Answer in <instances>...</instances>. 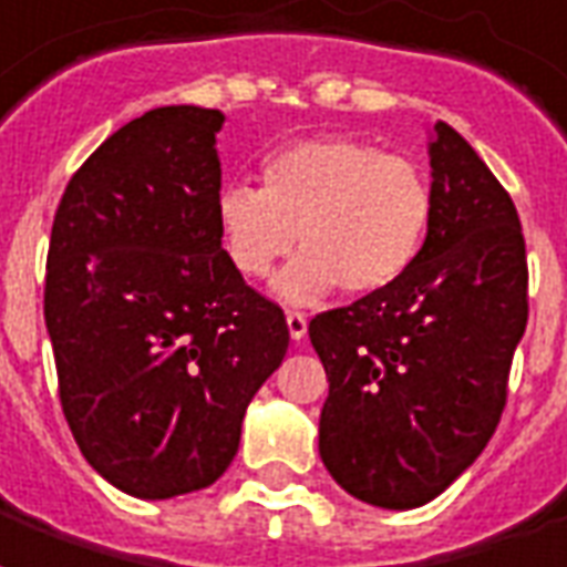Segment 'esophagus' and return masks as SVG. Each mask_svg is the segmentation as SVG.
<instances>
[{
  "instance_id": "esophagus-1",
  "label": "esophagus",
  "mask_w": 567,
  "mask_h": 567,
  "mask_svg": "<svg viewBox=\"0 0 567 567\" xmlns=\"http://www.w3.org/2000/svg\"><path fill=\"white\" fill-rule=\"evenodd\" d=\"M285 324H288V333H291V339H295V342H303V337H306V318L300 316V312H288V318H285Z\"/></svg>"
}]
</instances>
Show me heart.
Listing matches in <instances>:
<instances>
[{"label": "heart", "mask_w": 567, "mask_h": 567, "mask_svg": "<svg viewBox=\"0 0 567 567\" xmlns=\"http://www.w3.org/2000/svg\"><path fill=\"white\" fill-rule=\"evenodd\" d=\"M261 177L264 188H221L216 228L246 279H264L297 237L303 251L272 279L282 303H316L337 285L351 297L381 295L409 276L433 228L426 174L367 141H297L264 158Z\"/></svg>", "instance_id": "b5f03b06"}]
</instances>
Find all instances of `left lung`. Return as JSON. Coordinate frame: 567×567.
I'll return each mask as SVG.
<instances>
[{
  "instance_id": "1",
  "label": "left lung",
  "mask_w": 567,
  "mask_h": 567,
  "mask_svg": "<svg viewBox=\"0 0 567 567\" xmlns=\"http://www.w3.org/2000/svg\"><path fill=\"white\" fill-rule=\"evenodd\" d=\"M426 150L435 216L417 264L309 321L330 381L318 454L346 493L388 511L433 502L481 456L529 318L511 195L442 120Z\"/></svg>"
}]
</instances>
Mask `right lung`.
Instances as JSON below:
<instances>
[{"instance_id": "right-lung-1", "label": "right lung", "mask_w": 567, "mask_h": 567, "mask_svg": "<svg viewBox=\"0 0 567 567\" xmlns=\"http://www.w3.org/2000/svg\"><path fill=\"white\" fill-rule=\"evenodd\" d=\"M221 125L195 104L146 111L83 162L50 230L62 412L86 463L150 502L225 475L251 396L288 351L282 309L221 249Z\"/></svg>"}]
</instances>
